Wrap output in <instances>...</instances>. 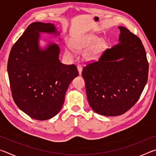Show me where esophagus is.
Listing matches in <instances>:
<instances>
[{"label":"esophagus","instance_id":"34e87169","mask_svg":"<svg viewBox=\"0 0 156 156\" xmlns=\"http://www.w3.org/2000/svg\"><path fill=\"white\" fill-rule=\"evenodd\" d=\"M77 69H78L79 75H81V73H82V69H83V68H82V66L80 65H78L77 66Z\"/></svg>","mask_w":156,"mask_h":156}]
</instances>
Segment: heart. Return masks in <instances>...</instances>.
<instances>
[{
  "label": "heart",
  "instance_id": "heart-1",
  "mask_svg": "<svg viewBox=\"0 0 156 156\" xmlns=\"http://www.w3.org/2000/svg\"><path fill=\"white\" fill-rule=\"evenodd\" d=\"M98 41V38L96 36H88L87 38L79 39V40L73 42L72 46L73 48L78 50V51H83L84 49H88L89 47H91ZM102 48V44H98L88 53L87 56L89 60L96 59V57L98 56V54L101 51ZM65 54L68 58H73L76 55V51L70 46H67L65 49Z\"/></svg>",
  "mask_w": 156,
  "mask_h": 156
}]
</instances>
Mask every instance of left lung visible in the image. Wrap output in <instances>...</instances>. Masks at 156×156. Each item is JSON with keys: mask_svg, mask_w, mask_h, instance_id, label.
<instances>
[{"mask_svg": "<svg viewBox=\"0 0 156 156\" xmlns=\"http://www.w3.org/2000/svg\"><path fill=\"white\" fill-rule=\"evenodd\" d=\"M118 29L119 43L84 67L82 72L89 105L106 116L120 115L130 109L148 79L149 63L140 39L125 27Z\"/></svg>", "mask_w": 156, "mask_h": 156, "instance_id": "left-lung-1", "label": "left lung"}]
</instances>
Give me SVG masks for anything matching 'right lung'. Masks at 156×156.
<instances>
[{"instance_id":"right-lung-1","label":"right lung","mask_w":156,"mask_h":156,"mask_svg":"<svg viewBox=\"0 0 156 156\" xmlns=\"http://www.w3.org/2000/svg\"><path fill=\"white\" fill-rule=\"evenodd\" d=\"M40 32L59 35L51 23H31L12 47L7 72L18 107L31 118L45 120L61 109L67 89L78 76V71L74 65L60 62V49L56 44L41 49Z\"/></svg>"}]
</instances>
